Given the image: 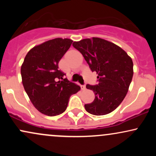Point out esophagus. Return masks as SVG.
Segmentation results:
<instances>
[{
  "mask_svg": "<svg viewBox=\"0 0 156 156\" xmlns=\"http://www.w3.org/2000/svg\"><path fill=\"white\" fill-rule=\"evenodd\" d=\"M81 89H82V90H85V89H86V86L85 85H82L81 86Z\"/></svg>",
  "mask_w": 156,
  "mask_h": 156,
  "instance_id": "esophagus-1",
  "label": "esophagus"
}]
</instances>
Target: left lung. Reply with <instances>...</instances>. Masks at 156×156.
<instances>
[{
	"instance_id": "left-lung-1",
	"label": "left lung",
	"mask_w": 156,
	"mask_h": 156,
	"mask_svg": "<svg viewBox=\"0 0 156 156\" xmlns=\"http://www.w3.org/2000/svg\"><path fill=\"white\" fill-rule=\"evenodd\" d=\"M92 72L98 76V83L86 86L94 93V101L84 105L86 111L96 116L109 114L120 105L126 96L133 75L131 58L117 44L93 37L74 42Z\"/></svg>"
}]
</instances>
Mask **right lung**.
I'll return each instance as SVG.
<instances>
[{"mask_svg": "<svg viewBox=\"0 0 156 156\" xmlns=\"http://www.w3.org/2000/svg\"><path fill=\"white\" fill-rule=\"evenodd\" d=\"M73 40L55 38L35 46L28 51L21 66L25 91L39 112L50 117L62 114L69 98L80 89L79 86L64 78L58 62Z\"/></svg>", "mask_w": 156, "mask_h": 156, "instance_id": "1", "label": "right lung"}]
</instances>
